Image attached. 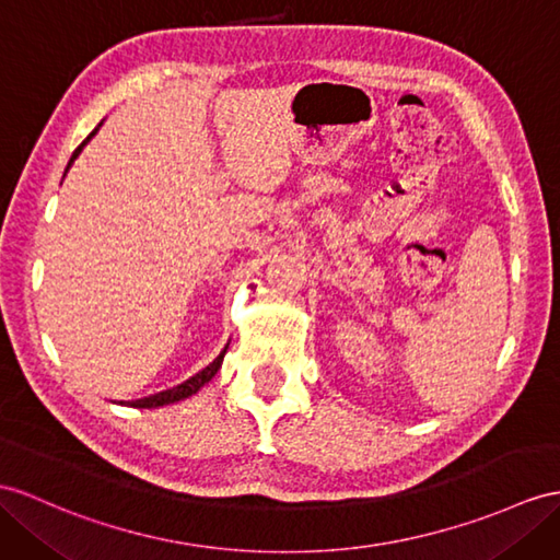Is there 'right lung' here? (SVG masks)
<instances>
[{
	"label": "right lung",
	"mask_w": 560,
	"mask_h": 560,
	"mask_svg": "<svg viewBox=\"0 0 560 560\" xmlns=\"http://www.w3.org/2000/svg\"><path fill=\"white\" fill-rule=\"evenodd\" d=\"M104 122V120H102ZM102 122L97 128H94L90 135H88V140L80 144L75 152H73V156H71V161H68V166H66V171L73 166V161L80 156V152H83V147L94 138V135H97V130L102 128ZM230 345V342H228ZM228 345H225V349L218 353V357L203 368V371H199L197 375H192L189 380H185V383H180V385H175V387H171V389H163V392H156V394H149V397H144V399H135V401H128V406H135V408H159V406H168V404H175V401H183V399H187V397H192V394H197L203 385L207 383H211V380L215 377V373L221 371V365H223V357H225V351H228Z\"/></svg>",
	"instance_id": "1"
}]
</instances>
